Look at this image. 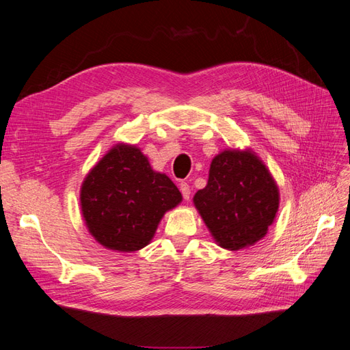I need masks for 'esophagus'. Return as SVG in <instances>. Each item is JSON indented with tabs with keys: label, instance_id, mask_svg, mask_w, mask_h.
Wrapping results in <instances>:
<instances>
[{
	"label": "esophagus",
	"instance_id": "obj_1",
	"mask_svg": "<svg viewBox=\"0 0 350 350\" xmlns=\"http://www.w3.org/2000/svg\"><path fill=\"white\" fill-rule=\"evenodd\" d=\"M179 189H181L183 197L185 200H189V196H191V189H189V185L187 183H181L179 184Z\"/></svg>",
	"mask_w": 350,
	"mask_h": 350
}]
</instances>
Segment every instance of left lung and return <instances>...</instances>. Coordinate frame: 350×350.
<instances>
[{
  "label": "left lung",
  "mask_w": 350,
  "mask_h": 350,
  "mask_svg": "<svg viewBox=\"0 0 350 350\" xmlns=\"http://www.w3.org/2000/svg\"><path fill=\"white\" fill-rule=\"evenodd\" d=\"M194 204L221 248L237 251L267 234L279 208V189L251 150H225L210 165Z\"/></svg>",
  "instance_id": "8db88e82"
}]
</instances>
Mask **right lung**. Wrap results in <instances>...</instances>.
I'll use <instances>...</instances> for the list:
<instances>
[{"mask_svg":"<svg viewBox=\"0 0 350 350\" xmlns=\"http://www.w3.org/2000/svg\"><path fill=\"white\" fill-rule=\"evenodd\" d=\"M183 196L165 174L154 172L135 146L116 144L81 185L80 203L89 232L105 248L137 251L153 238L167 210Z\"/></svg>","mask_w":350,"mask_h":350,"instance_id":"add662e5","label":"right lung"}]
</instances>
